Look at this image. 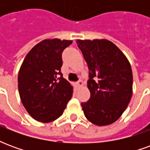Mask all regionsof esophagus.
Returning <instances> with one entry per match:
<instances>
[{
	"instance_id": "1",
	"label": "esophagus",
	"mask_w": 150,
	"mask_h": 150,
	"mask_svg": "<svg viewBox=\"0 0 150 150\" xmlns=\"http://www.w3.org/2000/svg\"><path fill=\"white\" fill-rule=\"evenodd\" d=\"M76 85H77V86H79V87H82V86L83 85V81H82L81 79H80V80H79V81L76 83Z\"/></svg>"
}]
</instances>
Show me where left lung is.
Returning <instances> with one entry per match:
<instances>
[{"label":"left lung","mask_w":150,"mask_h":150,"mask_svg":"<svg viewBox=\"0 0 150 150\" xmlns=\"http://www.w3.org/2000/svg\"><path fill=\"white\" fill-rule=\"evenodd\" d=\"M89 69V100L82 103L86 118L104 126L119 119L132 95V72L129 60L106 39L76 40Z\"/></svg>","instance_id":"8db88e82"}]
</instances>
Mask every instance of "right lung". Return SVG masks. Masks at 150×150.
<instances>
[{
    "mask_svg": "<svg viewBox=\"0 0 150 150\" xmlns=\"http://www.w3.org/2000/svg\"><path fill=\"white\" fill-rule=\"evenodd\" d=\"M71 40L45 39L25 56L18 73L21 103L34 120L51 122L62 116L73 94L62 77V53Z\"/></svg>",
    "mask_w": 150,
    "mask_h": 150,
    "instance_id": "1",
    "label": "right lung"
}]
</instances>
